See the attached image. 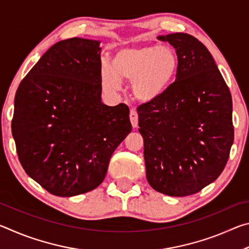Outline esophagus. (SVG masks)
I'll return each mask as SVG.
<instances>
[{"mask_svg": "<svg viewBox=\"0 0 249 249\" xmlns=\"http://www.w3.org/2000/svg\"><path fill=\"white\" fill-rule=\"evenodd\" d=\"M129 120H130V123H132L133 127H137L138 125V114L136 112V109H130V113H129Z\"/></svg>", "mask_w": 249, "mask_h": 249, "instance_id": "34e87169", "label": "esophagus"}]
</instances>
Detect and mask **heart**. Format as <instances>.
I'll return each mask as SVG.
<instances>
[{
  "mask_svg": "<svg viewBox=\"0 0 249 249\" xmlns=\"http://www.w3.org/2000/svg\"><path fill=\"white\" fill-rule=\"evenodd\" d=\"M179 70V58L169 45H140L117 50L111 65L101 66L104 90L115 92L122 80L132 81L135 99L142 103L159 100L170 89Z\"/></svg>",
  "mask_w": 249,
  "mask_h": 249,
  "instance_id": "1",
  "label": "heart"
}]
</instances>
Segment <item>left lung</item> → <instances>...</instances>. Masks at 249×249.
<instances>
[{
  "label": "left lung",
  "instance_id": "1",
  "mask_svg": "<svg viewBox=\"0 0 249 249\" xmlns=\"http://www.w3.org/2000/svg\"><path fill=\"white\" fill-rule=\"evenodd\" d=\"M179 58L167 93L137 107L146 177L156 191L187 196L218 178L234 142L231 95L208 48L189 34L158 36Z\"/></svg>",
  "mask_w": 249,
  "mask_h": 249
}]
</instances>
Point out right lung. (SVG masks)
Listing matches in <instances>:
<instances>
[{
  "label": "right lung",
  "instance_id": "right-lung-1",
  "mask_svg": "<svg viewBox=\"0 0 249 249\" xmlns=\"http://www.w3.org/2000/svg\"><path fill=\"white\" fill-rule=\"evenodd\" d=\"M100 41H58L19 83L12 120L26 174L45 190L73 196L98 188L132 130L129 108L101 102Z\"/></svg>",
  "mask_w": 249,
  "mask_h": 249
}]
</instances>
